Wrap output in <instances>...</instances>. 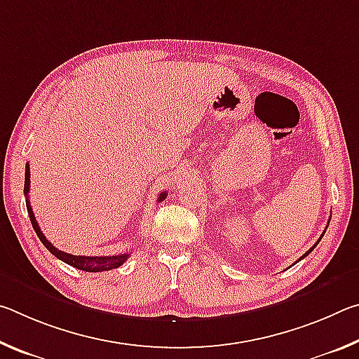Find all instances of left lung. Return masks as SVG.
Returning <instances> with one entry per match:
<instances>
[{"instance_id":"1","label":"left lung","mask_w":359,"mask_h":359,"mask_svg":"<svg viewBox=\"0 0 359 359\" xmlns=\"http://www.w3.org/2000/svg\"><path fill=\"white\" fill-rule=\"evenodd\" d=\"M323 236H325V231H323V234H321V236H320V239H318V241H317V244H313V247H312V248H311V250H309V252H306V253H304V255H302V257H301V258H299V259H302V258H306V257H307V255H309V253H311V252H312V250H313V248H315V247H317V245H318V242H320V241H321V238H323ZM299 259H297V261H299Z\"/></svg>"}]
</instances>
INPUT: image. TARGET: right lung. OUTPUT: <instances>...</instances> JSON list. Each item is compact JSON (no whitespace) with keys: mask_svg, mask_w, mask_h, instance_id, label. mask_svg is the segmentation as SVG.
<instances>
[{"mask_svg":"<svg viewBox=\"0 0 359 359\" xmlns=\"http://www.w3.org/2000/svg\"><path fill=\"white\" fill-rule=\"evenodd\" d=\"M23 191H25V196H27V209H28V215H29V220H32L33 228L36 231V234H38L39 241L44 244V247L47 248L48 252L52 255H55L58 259L65 261L66 264L69 266H74L77 269L85 271V272H102V271H111L115 269V267H118L125 263L126 259H128L130 255H115V257H77V255H71V253H66L58 250V248L53 247L50 242L46 239V236L42 234V231L39 228L38 222H36V217L33 214V209L32 205H29V199H28V191H29V165L27 163L25 166V188H23ZM166 196V191H163L160 196H158V201H163Z\"/></svg>","mask_w":359,"mask_h":359,"instance_id":"obj_1","label":"right lung"}]
</instances>
